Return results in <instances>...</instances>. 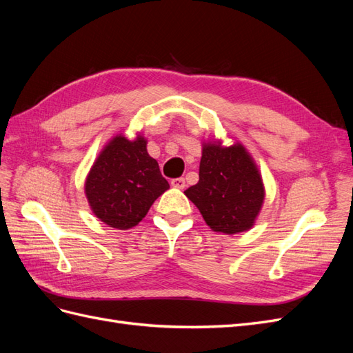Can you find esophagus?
<instances>
[{"instance_id": "1", "label": "esophagus", "mask_w": 353, "mask_h": 353, "mask_svg": "<svg viewBox=\"0 0 353 353\" xmlns=\"http://www.w3.org/2000/svg\"><path fill=\"white\" fill-rule=\"evenodd\" d=\"M170 185L183 190V188H185V179L184 178H175V179L170 181Z\"/></svg>"}]
</instances>
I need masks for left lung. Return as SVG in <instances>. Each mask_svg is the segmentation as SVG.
I'll return each mask as SVG.
<instances>
[{"label":"left lung","mask_w":353,"mask_h":353,"mask_svg":"<svg viewBox=\"0 0 353 353\" xmlns=\"http://www.w3.org/2000/svg\"><path fill=\"white\" fill-rule=\"evenodd\" d=\"M212 231H249L263 206L265 185L254 159L240 141L201 143L199 183L184 191Z\"/></svg>","instance_id":"left-lung-1"}]
</instances>
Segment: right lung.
<instances>
[{"label": "right lung", "mask_w": 353, "mask_h": 353, "mask_svg": "<svg viewBox=\"0 0 353 353\" xmlns=\"http://www.w3.org/2000/svg\"><path fill=\"white\" fill-rule=\"evenodd\" d=\"M168 188L140 132L134 140L122 132L113 135L94 160L83 185L94 215L116 230L138 225Z\"/></svg>", "instance_id": "1"}]
</instances>
